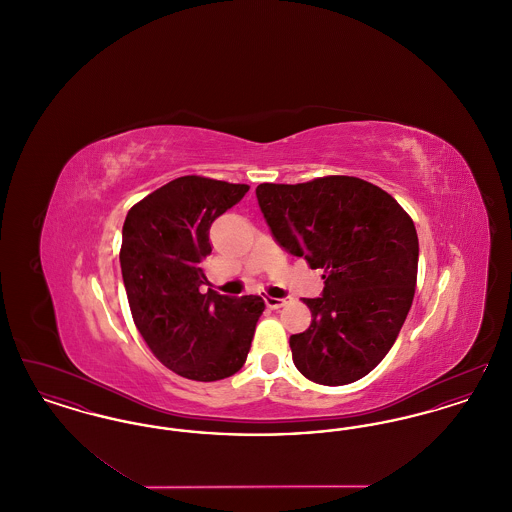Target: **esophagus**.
I'll list each match as a JSON object with an SVG mask.
<instances>
[{
	"mask_svg": "<svg viewBox=\"0 0 512 512\" xmlns=\"http://www.w3.org/2000/svg\"><path fill=\"white\" fill-rule=\"evenodd\" d=\"M265 303H267L268 309H280L284 305L290 303L288 297H265Z\"/></svg>",
	"mask_w": 512,
	"mask_h": 512,
	"instance_id": "1",
	"label": "esophagus"
}]
</instances>
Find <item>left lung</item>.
I'll list each match as a JSON object with an SVG mask.
<instances>
[{"label": "left lung", "instance_id": "8db88e82", "mask_svg": "<svg viewBox=\"0 0 512 512\" xmlns=\"http://www.w3.org/2000/svg\"><path fill=\"white\" fill-rule=\"evenodd\" d=\"M255 194L274 240L324 270L322 295L303 299L311 326L290 338L293 365L322 386L361 380L388 355L413 305V220L355 176L259 184Z\"/></svg>", "mask_w": 512, "mask_h": 512}]
</instances>
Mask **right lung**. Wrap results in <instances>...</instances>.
I'll list each match as a JSON object with an SVG mask.
<instances>
[{
    "mask_svg": "<svg viewBox=\"0 0 512 512\" xmlns=\"http://www.w3.org/2000/svg\"><path fill=\"white\" fill-rule=\"evenodd\" d=\"M247 190V184L180 176L136 203L122 226V280L134 324L153 355L188 380L236 374L265 311L259 295L199 290L213 249L209 228Z\"/></svg>",
    "mask_w": 512,
    "mask_h": 512,
    "instance_id": "obj_1",
    "label": "right lung"
}]
</instances>
